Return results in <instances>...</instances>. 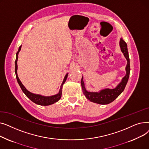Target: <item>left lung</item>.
I'll use <instances>...</instances> for the list:
<instances>
[{
	"mask_svg": "<svg viewBox=\"0 0 149 149\" xmlns=\"http://www.w3.org/2000/svg\"><path fill=\"white\" fill-rule=\"evenodd\" d=\"M120 46L121 50L123 53L124 57H126L127 64L126 68V74L125 75L117 86L114 89H104L100 91L99 92H88L85 89L84 83L83 80V77L81 79V84L83 89V92L85 97L93 103H95L100 104H107L111 103L117 97H118L121 93L123 92L125 89V87L127 83L129 77L130 75V59L129 56V52L127 50V43L124 42L122 38L120 39Z\"/></svg>",
	"mask_w": 149,
	"mask_h": 149,
	"instance_id": "8db88e82",
	"label": "left lung"
}]
</instances>
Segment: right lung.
<instances>
[{"label":"right lung","instance_id":"1","mask_svg":"<svg viewBox=\"0 0 149 149\" xmlns=\"http://www.w3.org/2000/svg\"><path fill=\"white\" fill-rule=\"evenodd\" d=\"M21 47L22 45L20 46L19 50L16 54V59H15V75H16V79L17 81V83H19L20 87L21 88V89L22 90L23 92L25 93V95L30 100L34 102V103L38 104V105H41V106H48V105H51L52 104H54L55 103L57 102V101L60 99L61 97V91H62V87L63 85L65 83V82L66 81L67 77H68V74H67L64 80L63 81V83L60 86V89L59 92L56 95H54L52 96H50V97H45V96H42L41 95H38V94H35V93H33L30 92L29 91H28L25 88L24 86L22 84V83H21V81H20L18 75H17V60H18V54L19 51L21 49Z\"/></svg>","mask_w":149,"mask_h":149}]
</instances>
